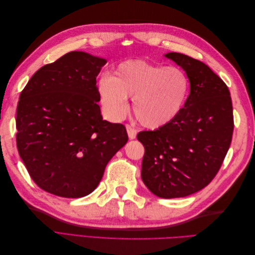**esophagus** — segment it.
I'll use <instances>...</instances> for the list:
<instances>
[{
    "instance_id": "esophagus-1",
    "label": "esophagus",
    "mask_w": 255,
    "mask_h": 255,
    "mask_svg": "<svg viewBox=\"0 0 255 255\" xmlns=\"http://www.w3.org/2000/svg\"><path fill=\"white\" fill-rule=\"evenodd\" d=\"M127 132H128L129 139H135L136 135H137V129L135 128H133L129 125H127Z\"/></svg>"
}]
</instances>
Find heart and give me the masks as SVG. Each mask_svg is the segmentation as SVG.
<instances>
[{"mask_svg": "<svg viewBox=\"0 0 255 255\" xmlns=\"http://www.w3.org/2000/svg\"><path fill=\"white\" fill-rule=\"evenodd\" d=\"M100 103L112 120H121L133 99V113L141 126L158 128L173 121L189 94V80L182 69L127 60L98 85Z\"/></svg>", "mask_w": 255, "mask_h": 255, "instance_id": "b5f03b06", "label": "heart"}]
</instances>
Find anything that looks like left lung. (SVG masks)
Listing matches in <instances>:
<instances>
[{
  "label": "left lung",
  "instance_id": "8db88e82",
  "mask_svg": "<svg viewBox=\"0 0 255 255\" xmlns=\"http://www.w3.org/2000/svg\"><path fill=\"white\" fill-rule=\"evenodd\" d=\"M171 59L186 73L189 96L176 118L155 130L138 133L144 146L141 179L159 198H182L214 179L232 141L233 107L227 85L210 67L181 53Z\"/></svg>",
  "mask_w": 255,
  "mask_h": 255
}]
</instances>
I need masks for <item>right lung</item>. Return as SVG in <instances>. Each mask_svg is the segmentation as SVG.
Segmentation results:
<instances>
[{
    "mask_svg": "<svg viewBox=\"0 0 255 255\" xmlns=\"http://www.w3.org/2000/svg\"><path fill=\"white\" fill-rule=\"evenodd\" d=\"M107 60L67 53L38 70L20 95L17 146L33 181L63 198L91 194L128 142L125 126L103 120L97 76Z\"/></svg>",
    "mask_w": 255,
    "mask_h": 255,
    "instance_id": "right-lung-1",
    "label": "right lung"
}]
</instances>
